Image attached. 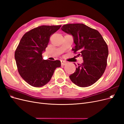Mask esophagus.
I'll use <instances>...</instances> for the list:
<instances>
[{
  "label": "esophagus",
  "instance_id": "1",
  "mask_svg": "<svg viewBox=\"0 0 124 124\" xmlns=\"http://www.w3.org/2000/svg\"><path fill=\"white\" fill-rule=\"evenodd\" d=\"M67 63V62L65 61H62V60L61 61V64L62 65V66H64V65H66Z\"/></svg>",
  "mask_w": 124,
  "mask_h": 124
}]
</instances>
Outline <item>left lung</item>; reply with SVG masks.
I'll use <instances>...</instances> for the list:
<instances>
[{
	"mask_svg": "<svg viewBox=\"0 0 124 124\" xmlns=\"http://www.w3.org/2000/svg\"><path fill=\"white\" fill-rule=\"evenodd\" d=\"M61 29L72 36L76 45L72 51L80 53L78 55L83 59V62L69 76L71 81L81 87L94 84L102 76L107 64L108 47L102 36L83 24H66Z\"/></svg>",
	"mask_w": 124,
	"mask_h": 124,
	"instance_id": "8db88e82",
	"label": "left lung"
}]
</instances>
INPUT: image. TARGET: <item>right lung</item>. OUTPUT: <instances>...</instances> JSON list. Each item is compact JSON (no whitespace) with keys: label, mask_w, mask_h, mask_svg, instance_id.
Returning a JSON list of instances; mask_svg holds the SVG:
<instances>
[{"label":"right lung","mask_w":124,"mask_h":124,"mask_svg":"<svg viewBox=\"0 0 124 124\" xmlns=\"http://www.w3.org/2000/svg\"><path fill=\"white\" fill-rule=\"evenodd\" d=\"M61 25H43L33 28L22 37L15 52V59L18 73L28 84L40 87L51 79L56 68L61 66L58 60L42 59L50 36Z\"/></svg>","instance_id":"right-lung-1"}]
</instances>
